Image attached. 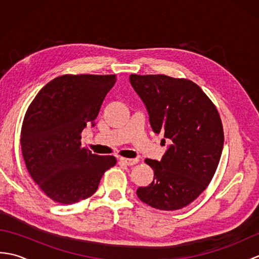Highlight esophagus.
<instances>
[{"mask_svg": "<svg viewBox=\"0 0 259 259\" xmlns=\"http://www.w3.org/2000/svg\"><path fill=\"white\" fill-rule=\"evenodd\" d=\"M139 160L138 159H128V158H120V162L125 164V166H134Z\"/></svg>", "mask_w": 259, "mask_h": 259, "instance_id": "obj_1", "label": "esophagus"}]
</instances>
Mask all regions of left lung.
<instances>
[{
  "label": "left lung",
  "mask_w": 259,
  "mask_h": 259,
  "mask_svg": "<svg viewBox=\"0 0 259 259\" xmlns=\"http://www.w3.org/2000/svg\"><path fill=\"white\" fill-rule=\"evenodd\" d=\"M130 83L145 103L152 130L170 142L160 161L145 160L155 176L137 195L160 210L184 208L207 188L221 160L224 130L219 113L190 80L131 74Z\"/></svg>",
  "instance_id": "8db88e82"
}]
</instances>
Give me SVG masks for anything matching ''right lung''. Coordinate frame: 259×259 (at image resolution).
<instances>
[{
	"instance_id": "right-lung-1",
	"label": "right lung",
	"mask_w": 259,
	"mask_h": 259,
	"mask_svg": "<svg viewBox=\"0 0 259 259\" xmlns=\"http://www.w3.org/2000/svg\"><path fill=\"white\" fill-rule=\"evenodd\" d=\"M114 74H64L37 93L25 113L21 149L32 179L52 200L70 205L98 189L113 156H99L81 147V133L95 125Z\"/></svg>"
}]
</instances>
